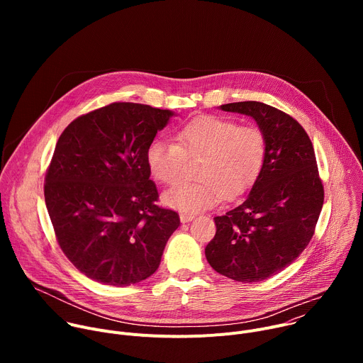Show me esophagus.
<instances>
[{"label": "esophagus", "mask_w": 363, "mask_h": 363, "mask_svg": "<svg viewBox=\"0 0 363 363\" xmlns=\"http://www.w3.org/2000/svg\"><path fill=\"white\" fill-rule=\"evenodd\" d=\"M179 218H181V223H184V224H185V223L192 221L195 217H194L192 214H184V213H182V214L179 216Z\"/></svg>", "instance_id": "34e87169"}]
</instances>
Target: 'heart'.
<instances>
[{
	"instance_id": "obj_1",
	"label": "heart",
	"mask_w": 363,
	"mask_h": 363,
	"mask_svg": "<svg viewBox=\"0 0 363 363\" xmlns=\"http://www.w3.org/2000/svg\"><path fill=\"white\" fill-rule=\"evenodd\" d=\"M175 140L155 139L146 147V165L160 182L175 184L186 160L202 158L196 182H179L165 191V205L195 214L235 199L260 177L267 155L264 132L221 116H198L178 129Z\"/></svg>"
}]
</instances>
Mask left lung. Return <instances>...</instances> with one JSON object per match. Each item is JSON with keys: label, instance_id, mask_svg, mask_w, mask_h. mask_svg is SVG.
I'll list each match as a JSON object with an SVG mask.
<instances>
[{"label": "left lung", "instance_id": "left-lung-1", "mask_svg": "<svg viewBox=\"0 0 363 363\" xmlns=\"http://www.w3.org/2000/svg\"><path fill=\"white\" fill-rule=\"evenodd\" d=\"M221 109L251 116L266 135L267 155L245 201L214 218L217 233L205 257L217 273L255 283L284 270L307 247L325 189L312 140L296 119L252 100Z\"/></svg>", "mask_w": 363, "mask_h": 363}]
</instances>
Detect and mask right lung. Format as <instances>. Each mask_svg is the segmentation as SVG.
Segmentation results:
<instances>
[{
  "instance_id": "1",
  "label": "right lung",
  "mask_w": 363,
  "mask_h": 363,
  "mask_svg": "<svg viewBox=\"0 0 363 363\" xmlns=\"http://www.w3.org/2000/svg\"><path fill=\"white\" fill-rule=\"evenodd\" d=\"M171 116L115 101L74 119L57 140L44 179L47 211L66 257L97 283L125 287L152 276L179 227L178 213L157 205L145 158Z\"/></svg>"
}]
</instances>
